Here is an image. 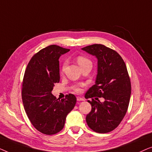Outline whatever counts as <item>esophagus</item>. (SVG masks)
Wrapping results in <instances>:
<instances>
[{
    "instance_id": "34e87169",
    "label": "esophagus",
    "mask_w": 152,
    "mask_h": 152,
    "mask_svg": "<svg viewBox=\"0 0 152 152\" xmlns=\"http://www.w3.org/2000/svg\"><path fill=\"white\" fill-rule=\"evenodd\" d=\"M77 101H84V99L81 97H77Z\"/></svg>"
}]
</instances>
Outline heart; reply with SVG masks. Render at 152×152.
Here are the masks:
<instances>
[{
  "instance_id": "1",
  "label": "heart",
  "mask_w": 152,
  "mask_h": 152,
  "mask_svg": "<svg viewBox=\"0 0 152 152\" xmlns=\"http://www.w3.org/2000/svg\"><path fill=\"white\" fill-rule=\"evenodd\" d=\"M77 63L79 65L81 66V68H82L83 66L87 65V64H91V61L90 60H89L88 58L83 57V56H79L77 59ZM66 66V63H64L63 66H62V71H64V69H65ZM75 91H77V92H80L81 89L79 88V87H76V88H75Z\"/></svg>"
}]
</instances>
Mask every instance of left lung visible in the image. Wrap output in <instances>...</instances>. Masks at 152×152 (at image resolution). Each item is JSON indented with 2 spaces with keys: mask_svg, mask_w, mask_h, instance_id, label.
<instances>
[{
  "mask_svg": "<svg viewBox=\"0 0 152 152\" xmlns=\"http://www.w3.org/2000/svg\"><path fill=\"white\" fill-rule=\"evenodd\" d=\"M97 59L95 84L85 94L92 109L86 115L87 124L97 133L111 132L119 125L127 111L132 87L125 63L117 52L102 44L82 48ZM103 97V103L96 101Z\"/></svg>",
  "mask_w": 152,
  "mask_h": 152,
  "instance_id": "left-lung-1",
  "label": "left lung"
}]
</instances>
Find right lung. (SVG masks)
<instances>
[{
  "label": "right lung",
  "mask_w": 152,
  "mask_h": 152,
  "mask_svg": "<svg viewBox=\"0 0 152 152\" xmlns=\"http://www.w3.org/2000/svg\"><path fill=\"white\" fill-rule=\"evenodd\" d=\"M70 51L57 45L41 50L27 66L22 84V99L27 115L39 132L46 135L59 132L77 99L72 94L59 99L52 94L59 83L60 56Z\"/></svg>",
  "instance_id": "obj_1"
}]
</instances>
